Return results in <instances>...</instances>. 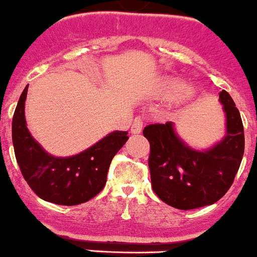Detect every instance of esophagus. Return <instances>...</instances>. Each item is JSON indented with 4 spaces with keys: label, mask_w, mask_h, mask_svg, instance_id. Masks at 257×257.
Segmentation results:
<instances>
[{
    "label": "esophagus",
    "mask_w": 257,
    "mask_h": 257,
    "mask_svg": "<svg viewBox=\"0 0 257 257\" xmlns=\"http://www.w3.org/2000/svg\"><path fill=\"white\" fill-rule=\"evenodd\" d=\"M143 128V118L137 117L134 119L133 124H131V133L133 134H140Z\"/></svg>",
    "instance_id": "esophagus-1"
}]
</instances>
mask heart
I'll return each mask as SVG.
<instances>
[{
    "instance_id": "b5f03b06",
    "label": "heart",
    "mask_w": 257,
    "mask_h": 257,
    "mask_svg": "<svg viewBox=\"0 0 257 257\" xmlns=\"http://www.w3.org/2000/svg\"><path fill=\"white\" fill-rule=\"evenodd\" d=\"M162 93L168 97L179 96L181 100H190L194 97L195 89L192 87H185L177 79H168L162 83Z\"/></svg>"
}]
</instances>
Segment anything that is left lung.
Here are the masks:
<instances>
[{"label": "left lung", "instance_id": "8db88e82", "mask_svg": "<svg viewBox=\"0 0 257 257\" xmlns=\"http://www.w3.org/2000/svg\"><path fill=\"white\" fill-rule=\"evenodd\" d=\"M220 101L226 113V137L204 152L183 143L172 122L144 127L152 188L168 205L183 210L210 205L233 185L244 153V131L231 96L221 91Z\"/></svg>", "mask_w": 257, "mask_h": 257}]
</instances>
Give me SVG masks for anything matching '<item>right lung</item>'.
Wrapping results in <instances>:
<instances>
[{
	"label": "right lung",
	"mask_w": 257,
	"mask_h": 257,
	"mask_svg": "<svg viewBox=\"0 0 257 257\" xmlns=\"http://www.w3.org/2000/svg\"><path fill=\"white\" fill-rule=\"evenodd\" d=\"M27 91L28 85L22 92L13 117V144L23 178L37 196L49 203L76 205L88 201L104 188L111 160L128 139L127 133L114 131L71 157L48 155L26 126Z\"/></svg>",
	"instance_id": "right-lung-1"
}]
</instances>
